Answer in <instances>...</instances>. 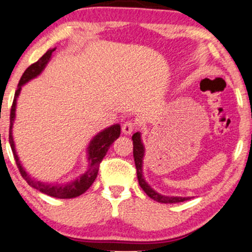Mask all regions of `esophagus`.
<instances>
[{
  "label": "esophagus",
  "instance_id": "34e87169",
  "mask_svg": "<svg viewBox=\"0 0 252 252\" xmlns=\"http://www.w3.org/2000/svg\"><path fill=\"white\" fill-rule=\"evenodd\" d=\"M135 128V124L133 122H126L125 124L123 125V133L126 134V135H129V134H132V132Z\"/></svg>",
  "mask_w": 252,
  "mask_h": 252
}]
</instances>
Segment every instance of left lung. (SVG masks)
Listing matches in <instances>:
<instances>
[{
	"instance_id": "8db88e82",
	"label": "left lung",
	"mask_w": 252,
	"mask_h": 252,
	"mask_svg": "<svg viewBox=\"0 0 252 252\" xmlns=\"http://www.w3.org/2000/svg\"><path fill=\"white\" fill-rule=\"evenodd\" d=\"M133 140V156H134V161H135L136 166V174H137V180H139L140 187L143 189V191L149 196L150 198H153L154 201L159 202V203H165V204H172V203H180L185 202L190 199V197H180V196H165L161 195L159 192H157L155 189H153L149 186V184L146 181V179L143 177V158H144V153H146V149H144V144L142 142V139H141V133L136 132L133 134L132 136Z\"/></svg>"
}]
</instances>
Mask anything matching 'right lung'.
I'll return each mask as SVG.
<instances>
[{
	"label": "right lung",
	"mask_w": 252,
	"mask_h": 252,
	"mask_svg": "<svg viewBox=\"0 0 252 252\" xmlns=\"http://www.w3.org/2000/svg\"><path fill=\"white\" fill-rule=\"evenodd\" d=\"M56 50V48L49 49L39 61L31 65L26 68V71L24 72V74L20 78L18 88L15 93V98H13V103L11 106V112H10V129H9V142L11 146L13 157L16 159V164L18 166V170L22 174V177L25 179L27 184L31 187H33L36 190L46 194L51 197L56 198H74L77 196H80L81 194L87 190V189L93 185V182L95 181L96 177L98 173V167L103 158L108 153V149L110 146L118 139L120 135V125L119 124H115V125L108 127V128L101 130V132L96 134V135L91 140V142L88 144L87 148V160H88V167L87 171L84 174H81L80 177H78L75 180L65 182V184H54V182H48V181H41L37 179L31 177L26 172L25 168L20 163L18 155H17L16 147H15V141H13L12 136V127L13 123L16 119V108H17V98L22 92V87L27 82L32 80V79L36 78L37 75L42 73L44 67L47 66V64L49 63L51 60V55L54 51Z\"/></svg>",
	"instance_id": "obj_1"
}]
</instances>
